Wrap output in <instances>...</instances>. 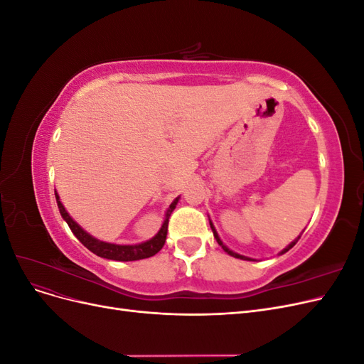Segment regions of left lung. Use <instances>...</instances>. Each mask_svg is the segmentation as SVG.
<instances>
[{
    "mask_svg": "<svg viewBox=\"0 0 364 364\" xmlns=\"http://www.w3.org/2000/svg\"><path fill=\"white\" fill-rule=\"evenodd\" d=\"M209 225H211V229H213V232H214V237L217 238V243H218L220 246H222V247H223V249H225V250H226V252L229 253V255H230V257H235V258H241V259H249V258H246V257H241V255H238V253H235V252H232V250H229V249H228L226 246H223V243H222V241H220V238H218V235H217V232H215V229H214L213 223H211V222H209ZM299 238H301V237H297V240H299ZM297 240H296V241H293V243H291V245H289V247H287V249H284V250H282L281 253H285V252H289V250H290V249H291V247H293V246H294V245L297 243Z\"/></svg>",
    "mask_w": 364,
    "mask_h": 364,
    "instance_id": "obj_1",
    "label": "left lung"
}]
</instances>
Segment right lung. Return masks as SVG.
Wrapping results in <instances>:
<instances>
[{"label":"right lung","mask_w":364,"mask_h":364,"mask_svg":"<svg viewBox=\"0 0 364 364\" xmlns=\"http://www.w3.org/2000/svg\"><path fill=\"white\" fill-rule=\"evenodd\" d=\"M56 194V193H54ZM56 200H58V206H59V211L63 217L65 222L68 223L70 229L73 230V234L79 238L80 243L86 247L90 249L95 255L102 257V258H107V259H115V261H136V259H144V258H150L153 255H156V253L162 249L164 243H165V238H167V230H168V218L173 213V209L176 208V203H178L179 199H176L167 211V215H165V220L162 223V228L159 229V232L153 237L151 240L146 241V243H141V245H135V246H119V245H111V243H105V241H98L97 238L91 237L87 232L77 225L74 220L70 217V214L65 211L63 205L59 200V196L56 194Z\"/></svg>","instance_id":"add662e5"}]
</instances>
